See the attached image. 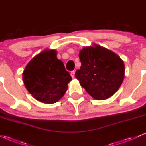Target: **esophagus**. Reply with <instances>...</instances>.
<instances>
[{
  "mask_svg": "<svg viewBox=\"0 0 146 146\" xmlns=\"http://www.w3.org/2000/svg\"><path fill=\"white\" fill-rule=\"evenodd\" d=\"M71 75L72 78H74V77H75V71H74L71 72Z\"/></svg>",
  "mask_w": 146,
  "mask_h": 146,
  "instance_id": "1",
  "label": "esophagus"
}]
</instances>
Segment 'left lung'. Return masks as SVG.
Instances as JSON below:
<instances>
[{
  "mask_svg": "<svg viewBox=\"0 0 146 146\" xmlns=\"http://www.w3.org/2000/svg\"><path fill=\"white\" fill-rule=\"evenodd\" d=\"M75 78L90 96L97 100L108 99L121 86L124 78L123 60L114 52L98 44L83 48Z\"/></svg>",
  "mask_w": 146,
  "mask_h": 146,
  "instance_id": "obj_1",
  "label": "left lung"
}]
</instances>
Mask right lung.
Here are the masks:
<instances>
[{
  "instance_id": "1",
  "label": "right lung",
  "mask_w": 146,
  "mask_h": 146,
  "mask_svg": "<svg viewBox=\"0 0 146 146\" xmlns=\"http://www.w3.org/2000/svg\"><path fill=\"white\" fill-rule=\"evenodd\" d=\"M72 78L56 50H44L35 56L25 67L23 80L27 90L38 101L56 103L66 93Z\"/></svg>"
}]
</instances>
